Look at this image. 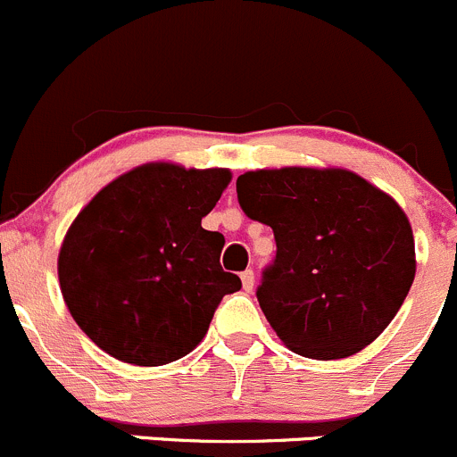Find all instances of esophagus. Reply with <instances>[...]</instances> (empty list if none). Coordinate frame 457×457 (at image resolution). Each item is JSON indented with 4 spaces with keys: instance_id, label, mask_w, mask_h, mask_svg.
I'll use <instances>...</instances> for the list:
<instances>
[{
    "instance_id": "esophagus-1",
    "label": "esophagus",
    "mask_w": 457,
    "mask_h": 457,
    "mask_svg": "<svg viewBox=\"0 0 457 457\" xmlns=\"http://www.w3.org/2000/svg\"><path fill=\"white\" fill-rule=\"evenodd\" d=\"M242 287L244 291L251 293L253 287H255V275H253V270H244L242 273Z\"/></svg>"
}]
</instances>
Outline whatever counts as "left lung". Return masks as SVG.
<instances>
[{
  "label": "left lung",
  "instance_id": "left-lung-1",
  "mask_svg": "<svg viewBox=\"0 0 457 457\" xmlns=\"http://www.w3.org/2000/svg\"><path fill=\"white\" fill-rule=\"evenodd\" d=\"M237 200L273 228L278 253L257 302L297 355L340 360L371 345L415 278V242L395 200L346 169L248 170Z\"/></svg>",
  "mask_w": 457,
  "mask_h": 457
}]
</instances>
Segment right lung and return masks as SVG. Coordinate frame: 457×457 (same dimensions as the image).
<instances>
[{"label":"right lung","instance_id":"obj_1","mask_svg":"<svg viewBox=\"0 0 457 457\" xmlns=\"http://www.w3.org/2000/svg\"><path fill=\"white\" fill-rule=\"evenodd\" d=\"M228 169L151 162L120 175L73 220L57 275L77 327L102 351L162 367L204 340L224 295L242 288L220 266L224 235L202 228Z\"/></svg>","mask_w":457,"mask_h":457}]
</instances>
